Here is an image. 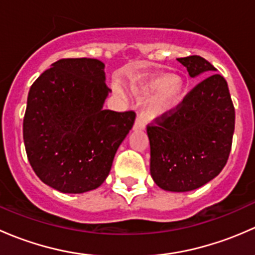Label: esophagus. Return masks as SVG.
Returning a JSON list of instances; mask_svg holds the SVG:
<instances>
[{"instance_id": "esophagus-1", "label": "esophagus", "mask_w": 255, "mask_h": 255, "mask_svg": "<svg viewBox=\"0 0 255 255\" xmlns=\"http://www.w3.org/2000/svg\"><path fill=\"white\" fill-rule=\"evenodd\" d=\"M144 128H145V123H144V121L142 120V117H140V116H137V118H135V121H134V125H133V129L143 130Z\"/></svg>"}]
</instances>
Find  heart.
I'll return each mask as SVG.
<instances>
[{"label":"heart","instance_id":"b5f03b06","mask_svg":"<svg viewBox=\"0 0 255 255\" xmlns=\"http://www.w3.org/2000/svg\"><path fill=\"white\" fill-rule=\"evenodd\" d=\"M115 89L118 94H122L118 85H116ZM134 95L139 101L149 100L146 113L150 117L160 118L174 112L182 104L186 95V86L179 76L158 74L138 85Z\"/></svg>","mask_w":255,"mask_h":255}]
</instances>
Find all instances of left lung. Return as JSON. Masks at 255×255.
Here are the masks:
<instances>
[{
    "label": "left lung",
    "instance_id": "left-lung-1",
    "mask_svg": "<svg viewBox=\"0 0 255 255\" xmlns=\"http://www.w3.org/2000/svg\"><path fill=\"white\" fill-rule=\"evenodd\" d=\"M191 78L216 68L199 55L177 59ZM235 106L225 78L212 74L197 84L174 112L146 126L150 174L160 189H199L225 168L232 148Z\"/></svg>",
    "mask_w": 255,
    "mask_h": 255
}]
</instances>
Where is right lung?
Instances as JSON below:
<instances>
[{
    "instance_id": "right-lung-1",
    "label": "right lung",
    "mask_w": 255,
    "mask_h": 255,
    "mask_svg": "<svg viewBox=\"0 0 255 255\" xmlns=\"http://www.w3.org/2000/svg\"><path fill=\"white\" fill-rule=\"evenodd\" d=\"M104 69L97 59H60L28 92L23 120L28 160L44 184L64 194L97 189L134 123L133 111L104 110L111 91Z\"/></svg>"
}]
</instances>
